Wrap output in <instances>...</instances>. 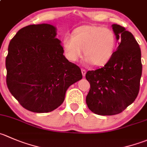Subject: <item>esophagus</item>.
Returning a JSON list of instances; mask_svg holds the SVG:
<instances>
[{
    "label": "esophagus",
    "mask_w": 147,
    "mask_h": 147,
    "mask_svg": "<svg viewBox=\"0 0 147 147\" xmlns=\"http://www.w3.org/2000/svg\"><path fill=\"white\" fill-rule=\"evenodd\" d=\"M81 72H82V76L85 77V74H86V70H85V69H81Z\"/></svg>",
    "instance_id": "obj_1"
}]
</instances>
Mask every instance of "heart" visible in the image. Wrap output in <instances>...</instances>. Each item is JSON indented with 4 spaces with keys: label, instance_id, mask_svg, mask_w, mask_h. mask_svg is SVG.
Here are the masks:
<instances>
[{
    "label": "heart",
    "instance_id": "b5f03b06",
    "mask_svg": "<svg viewBox=\"0 0 147 147\" xmlns=\"http://www.w3.org/2000/svg\"><path fill=\"white\" fill-rule=\"evenodd\" d=\"M116 45V35L111 29L96 25H85L72 31V36L62 39V48L68 60L76 62L82 57L94 66H102L111 59Z\"/></svg>",
    "mask_w": 147,
    "mask_h": 147
}]
</instances>
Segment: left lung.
<instances>
[{
  "label": "left lung",
  "instance_id": "obj_1",
  "mask_svg": "<svg viewBox=\"0 0 147 147\" xmlns=\"http://www.w3.org/2000/svg\"><path fill=\"white\" fill-rule=\"evenodd\" d=\"M112 28L119 41L117 50L104 67L85 75L90 85L86 103L101 116L121 113L135 100L142 73L141 49L133 34L118 24Z\"/></svg>",
  "mask_w": 147,
  "mask_h": 147
}]
</instances>
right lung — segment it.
<instances>
[{
    "label": "right lung",
    "mask_w": 147,
    "mask_h": 147,
    "mask_svg": "<svg viewBox=\"0 0 147 147\" xmlns=\"http://www.w3.org/2000/svg\"><path fill=\"white\" fill-rule=\"evenodd\" d=\"M57 29L47 24L21 28L8 45L6 83L19 103L34 113H48L65 100L69 86L82 79L80 68L63 55Z\"/></svg>",
    "instance_id": "1"
}]
</instances>
